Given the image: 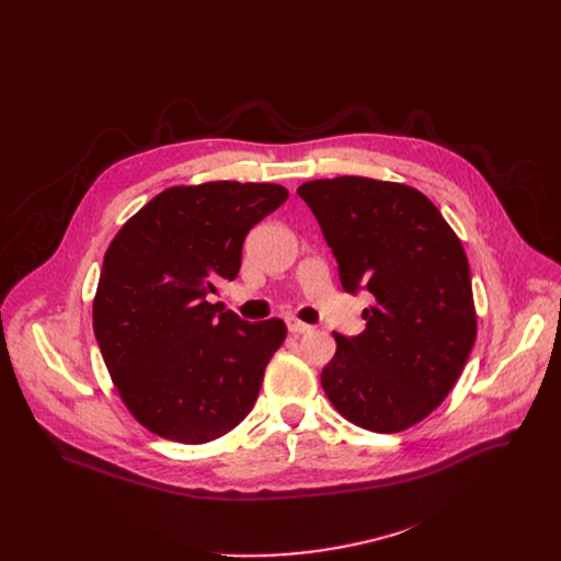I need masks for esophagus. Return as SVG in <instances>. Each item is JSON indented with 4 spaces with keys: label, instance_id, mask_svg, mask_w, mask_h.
I'll return each instance as SVG.
<instances>
[{
    "label": "esophagus",
    "instance_id": "34e87169",
    "mask_svg": "<svg viewBox=\"0 0 561 561\" xmlns=\"http://www.w3.org/2000/svg\"><path fill=\"white\" fill-rule=\"evenodd\" d=\"M286 327L293 335H304V333L312 331L310 324H304V322H299V319H286Z\"/></svg>",
    "mask_w": 561,
    "mask_h": 561
}]
</instances>
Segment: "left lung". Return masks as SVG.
Wrapping results in <instances>:
<instances>
[{"instance_id":"obj_1","label":"left lung","mask_w":561,"mask_h":561,"mask_svg":"<svg viewBox=\"0 0 561 561\" xmlns=\"http://www.w3.org/2000/svg\"><path fill=\"white\" fill-rule=\"evenodd\" d=\"M322 226L346 293L368 290L366 331L335 333L322 370L331 404L375 433L431 415L455 386L477 335L461 242L420 191L368 178L314 180L297 188Z\"/></svg>"}]
</instances>
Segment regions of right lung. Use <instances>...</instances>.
<instances>
[{
  "mask_svg": "<svg viewBox=\"0 0 561 561\" xmlns=\"http://www.w3.org/2000/svg\"><path fill=\"white\" fill-rule=\"evenodd\" d=\"M286 197L279 184L175 186L115 234L93 329L124 404L154 435L206 444L251 413L286 327L244 322L208 297L237 277L249 230Z\"/></svg>",
  "mask_w": 561,
  "mask_h": 561,
  "instance_id": "1",
  "label": "right lung"
}]
</instances>
